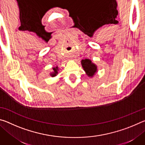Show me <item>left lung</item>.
I'll return each instance as SVG.
<instances>
[{"mask_svg":"<svg viewBox=\"0 0 145 145\" xmlns=\"http://www.w3.org/2000/svg\"><path fill=\"white\" fill-rule=\"evenodd\" d=\"M81 65L86 74L90 78L94 77V75L98 72L97 66L89 59L86 58L84 59H82Z\"/></svg>","mask_w":145,"mask_h":145,"instance_id":"8db88e82","label":"left lung"}]
</instances>
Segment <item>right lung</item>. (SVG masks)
<instances>
[{"label": "right lung", "instance_id": "obj_1", "mask_svg": "<svg viewBox=\"0 0 145 145\" xmlns=\"http://www.w3.org/2000/svg\"><path fill=\"white\" fill-rule=\"evenodd\" d=\"M52 70H53L52 72L50 73V75L52 77H56V76L58 74L59 68H58V67L57 66V67H53L52 68Z\"/></svg>", "mask_w": 145, "mask_h": 145}]
</instances>
